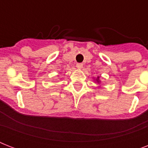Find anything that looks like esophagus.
<instances>
[{
	"label": "esophagus",
	"instance_id": "1",
	"mask_svg": "<svg viewBox=\"0 0 148 148\" xmlns=\"http://www.w3.org/2000/svg\"><path fill=\"white\" fill-rule=\"evenodd\" d=\"M76 66L78 69H81V68H82V67H83V64H82L81 63H77L76 64Z\"/></svg>",
	"mask_w": 148,
	"mask_h": 148
}]
</instances>
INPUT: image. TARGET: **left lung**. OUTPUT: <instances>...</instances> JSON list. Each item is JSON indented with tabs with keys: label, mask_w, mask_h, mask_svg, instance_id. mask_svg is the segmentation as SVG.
Wrapping results in <instances>:
<instances>
[{
	"label": "left lung",
	"mask_w": 148,
	"mask_h": 148,
	"mask_svg": "<svg viewBox=\"0 0 148 148\" xmlns=\"http://www.w3.org/2000/svg\"><path fill=\"white\" fill-rule=\"evenodd\" d=\"M97 82H99V81H98V77H97Z\"/></svg>",
	"instance_id": "left-lung-1"
}]
</instances>
